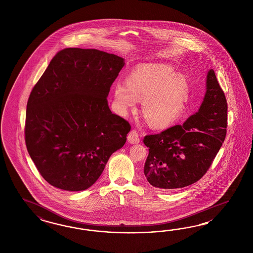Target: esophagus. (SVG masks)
<instances>
[{
    "mask_svg": "<svg viewBox=\"0 0 253 253\" xmlns=\"http://www.w3.org/2000/svg\"><path fill=\"white\" fill-rule=\"evenodd\" d=\"M127 140H128V142L131 143V144L139 143L140 137H139V135H138V132H137V130L133 129L130 131L128 137H127Z\"/></svg>",
    "mask_w": 253,
    "mask_h": 253,
    "instance_id": "esophagus-1",
    "label": "esophagus"
}]
</instances>
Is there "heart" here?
<instances>
[{
  "mask_svg": "<svg viewBox=\"0 0 253 253\" xmlns=\"http://www.w3.org/2000/svg\"><path fill=\"white\" fill-rule=\"evenodd\" d=\"M117 83L114 95L116 107L124 113L137 101L141 102L142 116L152 127H166L183 113L189 96L185 76L173 73L170 65L157 63L138 65L126 80Z\"/></svg>",
  "mask_w": 253,
  "mask_h": 253,
  "instance_id": "1",
  "label": "heart"
}]
</instances>
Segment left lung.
I'll use <instances>...</instances> for the list:
<instances>
[{"instance_id":"left-lung-1","label":"left lung","mask_w":253,"mask_h":253,"mask_svg":"<svg viewBox=\"0 0 253 253\" xmlns=\"http://www.w3.org/2000/svg\"><path fill=\"white\" fill-rule=\"evenodd\" d=\"M207 90L198 113L181 125L143 138L149 148L144 174L162 190L189 186L207 173L224 143L227 102L215 73L207 75Z\"/></svg>"}]
</instances>
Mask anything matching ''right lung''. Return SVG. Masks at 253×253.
<instances>
[{"instance_id": "add662e5", "label": "right lung", "mask_w": 253, "mask_h": 253, "mask_svg": "<svg viewBox=\"0 0 253 253\" xmlns=\"http://www.w3.org/2000/svg\"><path fill=\"white\" fill-rule=\"evenodd\" d=\"M124 59L95 49L66 48L51 59L29 95L25 141L45 180L80 191L100 177L131 126L112 114L107 96Z\"/></svg>"}]
</instances>
